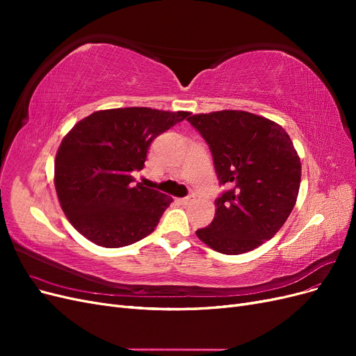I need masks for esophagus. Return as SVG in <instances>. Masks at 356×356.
<instances>
[{
    "instance_id": "obj_1",
    "label": "esophagus",
    "mask_w": 356,
    "mask_h": 356,
    "mask_svg": "<svg viewBox=\"0 0 356 356\" xmlns=\"http://www.w3.org/2000/svg\"><path fill=\"white\" fill-rule=\"evenodd\" d=\"M195 200H196V196H195V195H188L187 197H182V199H181V202L184 203V204H190V203H193Z\"/></svg>"
}]
</instances>
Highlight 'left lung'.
Returning a JSON list of instances; mask_svg holds the SVG:
<instances>
[{"label":"left lung","instance_id":"left-lung-1","mask_svg":"<svg viewBox=\"0 0 356 356\" xmlns=\"http://www.w3.org/2000/svg\"><path fill=\"white\" fill-rule=\"evenodd\" d=\"M207 141L220 186L212 222L196 232L212 250L238 255L272 239L293 211L301 165L282 126L246 111L190 115Z\"/></svg>","mask_w":356,"mask_h":356}]
</instances>
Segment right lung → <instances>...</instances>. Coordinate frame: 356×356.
<instances>
[{"mask_svg":"<svg viewBox=\"0 0 356 356\" xmlns=\"http://www.w3.org/2000/svg\"><path fill=\"white\" fill-rule=\"evenodd\" d=\"M186 111L131 106L96 111L62 139L55 160V187L74 229L104 248L144 239L172 197L136 182L153 139L182 122Z\"/></svg>","mask_w":356,"mask_h":356,"instance_id":"obj_1","label":"right lung"}]
</instances>
